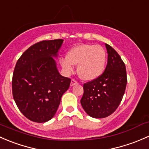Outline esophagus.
Masks as SVG:
<instances>
[{"label": "esophagus", "instance_id": "obj_1", "mask_svg": "<svg viewBox=\"0 0 149 149\" xmlns=\"http://www.w3.org/2000/svg\"><path fill=\"white\" fill-rule=\"evenodd\" d=\"M77 83H78L77 81L75 80V79H72L71 81V83H70V86H74L75 85H77Z\"/></svg>", "mask_w": 149, "mask_h": 149}]
</instances>
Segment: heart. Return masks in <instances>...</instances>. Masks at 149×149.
<instances>
[{
	"mask_svg": "<svg viewBox=\"0 0 149 149\" xmlns=\"http://www.w3.org/2000/svg\"><path fill=\"white\" fill-rule=\"evenodd\" d=\"M106 63V53L100 45L79 44L73 47L67 56L61 58L60 64L66 72H72L74 65L81 79L92 81L102 75Z\"/></svg>",
	"mask_w": 149,
	"mask_h": 149,
	"instance_id": "b5f03b06",
	"label": "heart"
}]
</instances>
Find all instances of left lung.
<instances>
[{"label": "left lung", "mask_w": 149, "mask_h": 149, "mask_svg": "<svg viewBox=\"0 0 149 149\" xmlns=\"http://www.w3.org/2000/svg\"><path fill=\"white\" fill-rule=\"evenodd\" d=\"M108 64L97 79L85 83L80 102L87 115L103 118L116 111L122 100L127 84L125 65L117 52L105 44Z\"/></svg>", "instance_id": "left-lung-1"}]
</instances>
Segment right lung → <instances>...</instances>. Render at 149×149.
<instances>
[{
  "label": "right lung",
  "instance_id": "right-lung-1",
  "mask_svg": "<svg viewBox=\"0 0 149 149\" xmlns=\"http://www.w3.org/2000/svg\"><path fill=\"white\" fill-rule=\"evenodd\" d=\"M63 41H39L16 62L12 79L13 99L21 113L33 122L51 120L70 87L71 79L59 74L54 59Z\"/></svg>",
  "mask_w": 149,
  "mask_h": 149
}]
</instances>
